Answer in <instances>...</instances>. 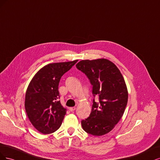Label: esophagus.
Masks as SVG:
<instances>
[{
	"label": "esophagus",
	"instance_id": "34e87169",
	"mask_svg": "<svg viewBox=\"0 0 160 160\" xmlns=\"http://www.w3.org/2000/svg\"><path fill=\"white\" fill-rule=\"evenodd\" d=\"M68 110L71 112H73L76 110V108L75 107H70V108H68Z\"/></svg>",
	"mask_w": 160,
	"mask_h": 160
}]
</instances>
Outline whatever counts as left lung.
<instances>
[{
	"label": "left lung",
	"instance_id": "obj_1",
	"mask_svg": "<svg viewBox=\"0 0 160 160\" xmlns=\"http://www.w3.org/2000/svg\"><path fill=\"white\" fill-rule=\"evenodd\" d=\"M76 68L84 73L92 85L93 100L90 116L82 120L84 130L93 136L110 132L122 117L128 103V90L117 66L107 59L81 60Z\"/></svg>",
	"mask_w": 160,
	"mask_h": 160
}]
</instances>
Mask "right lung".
Returning <instances> with one entry per match:
<instances>
[{
  "mask_svg": "<svg viewBox=\"0 0 160 160\" xmlns=\"http://www.w3.org/2000/svg\"><path fill=\"white\" fill-rule=\"evenodd\" d=\"M77 62L46 65L30 81L26 92L25 110L30 122L40 133L48 134L60 127L66 109L58 100L59 82Z\"/></svg>",
  "mask_w": 160,
  "mask_h": 160,
  "instance_id": "add662e5",
  "label": "right lung"
}]
</instances>
